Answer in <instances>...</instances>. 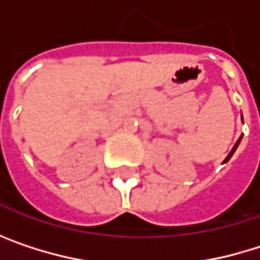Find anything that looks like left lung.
<instances>
[{
    "label": "left lung",
    "mask_w": 260,
    "mask_h": 260,
    "mask_svg": "<svg viewBox=\"0 0 260 260\" xmlns=\"http://www.w3.org/2000/svg\"><path fill=\"white\" fill-rule=\"evenodd\" d=\"M241 140H242V135H241V137H239V138H238V141H236V143H235V146H234V147H232V150H231V152H229V155H228V156H226V159H224V161H223V164H224V162H228V161H229V159H231V158H232V155H234V153H235V150H236V149H238V146H239V143H241Z\"/></svg>",
    "instance_id": "8db88e82"
}]
</instances>
